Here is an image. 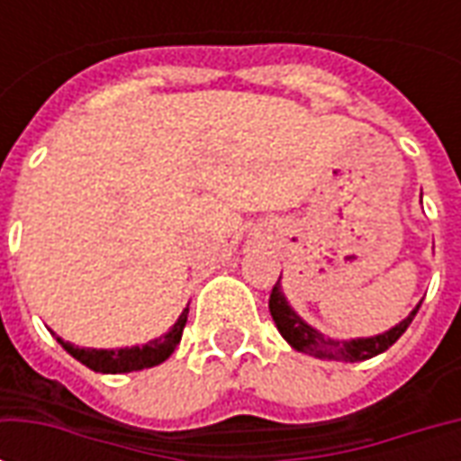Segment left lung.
<instances>
[{
	"label": "left lung",
	"instance_id": "left-lung-1",
	"mask_svg": "<svg viewBox=\"0 0 461 461\" xmlns=\"http://www.w3.org/2000/svg\"><path fill=\"white\" fill-rule=\"evenodd\" d=\"M281 281V276H279ZM276 281L274 289H271L269 296V311L271 319L276 323L279 333L286 339L291 348H296L301 353H309V356L316 357H329V360H346V363H356V360H367V357L380 356L385 353L387 348L393 346L402 333L407 330V326L412 323V319L417 316V311L422 306V301L417 303L415 309L410 311V316L405 321H400L395 329L385 330L380 336H370V339H350V340H336L323 336L316 329H311L306 321L301 319L296 311L291 309L289 301L281 291V284Z\"/></svg>",
	"mask_w": 461,
	"mask_h": 461
}]
</instances>
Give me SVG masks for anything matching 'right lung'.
<instances>
[{"label": "right lung", "mask_w": 461, "mask_h": 461, "mask_svg": "<svg viewBox=\"0 0 461 461\" xmlns=\"http://www.w3.org/2000/svg\"><path fill=\"white\" fill-rule=\"evenodd\" d=\"M187 313L190 306L182 311L177 323L172 326L165 336L150 340L145 346L132 348H118V350H95V348H78L68 340H61L56 336V340L61 343L66 353H71L76 360H81L86 367H91L95 373H132V370H142V367L160 366L162 360H167L172 356V350L177 348L182 339V330L187 323Z\"/></svg>", "instance_id": "add662e5"}]
</instances>
